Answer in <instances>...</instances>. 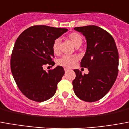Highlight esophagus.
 Here are the masks:
<instances>
[{
    "label": "esophagus",
    "mask_w": 129,
    "mask_h": 129,
    "mask_svg": "<svg viewBox=\"0 0 129 129\" xmlns=\"http://www.w3.org/2000/svg\"><path fill=\"white\" fill-rule=\"evenodd\" d=\"M64 70H65V72H67V71H68V70H69V69H68V68H64Z\"/></svg>",
    "instance_id": "1"
}]
</instances>
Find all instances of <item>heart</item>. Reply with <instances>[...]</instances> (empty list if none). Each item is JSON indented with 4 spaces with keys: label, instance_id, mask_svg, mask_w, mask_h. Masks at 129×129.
I'll list each match as a JSON object with an SVG mask.
<instances>
[{
    "label": "heart",
    "instance_id": "obj_1",
    "mask_svg": "<svg viewBox=\"0 0 129 129\" xmlns=\"http://www.w3.org/2000/svg\"><path fill=\"white\" fill-rule=\"evenodd\" d=\"M68 38L70 40V41L73 43V44L77 48L79 47L83 43L82 35L80 33H77V32L70 33L68 36ZM60 43H61L60 39H56L53 42L52 51L55 55H58L59 53ZM78 59H79V58L76 55H64L58 60L57 63H58V64L61 66L71 68L73 67L74 65L76 64Z\"/></svg>",
    "mask_w": 129,
    "mask_h": 129
}]
</instances>
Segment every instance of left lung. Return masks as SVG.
I'll return each instance as SVG.
<instances>
[{
    "instance_id": "8db88e82",
    "label": "left lung",
    "mask_w": 129,
    "mask_h": 129,
    "mask_svg": "<svg viewBox=\"0 0 129 129\" xmlns=\"http://www.w3.org/2000/svg\"><path fill=\"white\" fill-rule=\"evenodd\" d=\"M86 39L87 49L81 66L89 70L83 74L74 70L72 85L76 96L82 101L95 102L103 98L115 83L118 73L119 56L113 37L95 25L75 27Z\"/></svg>"
}]
</instances>
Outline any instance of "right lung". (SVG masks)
I'll return each mask as SVG.
<instances>
[{
	"label": "right lung",
	"mask_w": 129,
	"mask_h": 129,
	"mask_svg": "<svg viewBox=\"0 0 129 129\" xmlns=\"http://www.w3.org/2000/svg\"><path fill=\"white\" fill-rule=\"evenodd\" d=\"M68 30L48 26H33L24 30L16 40L11 57V73L20 90L28 99L43 102L55 94L64 70L58 66L46 72L43 68L47 63H55L52 61L53 42Z\"/></svg>",
	"instance_id": "add662e5"
}]
</instances>
